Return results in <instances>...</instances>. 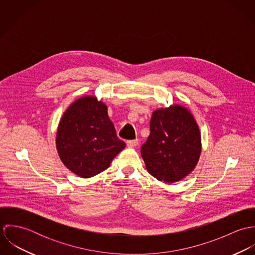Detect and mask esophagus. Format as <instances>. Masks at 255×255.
<instances>
[{
  "label": "esophagus",
  "mask_w": 255,
  "mask_h": 255,
  "mask_svg": "<svg viewBox=\"0 0 255 255\" xmlns=\"http://www.w3.org/2000/svg\"><path fill=\"white\" fill-rule=\"evenodd\" d=\"M138 144V139H133V140H128L127 145L128 147H134Z\"/></svg>",
  "instance_id": "esophagus-1"
}]
</instances>
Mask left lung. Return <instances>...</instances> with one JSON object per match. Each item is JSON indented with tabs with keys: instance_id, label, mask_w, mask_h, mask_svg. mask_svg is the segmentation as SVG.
Segmentation results:
<instances>
[{
	"instance_id": "left-lung-1",
	"label": "left lung",
	"mask_w": 255,
	"mask_h": 255,
	"mask_svg": "<svg viewBox=\"0 0 255 255\" xmlns=\"http://www.w3.org/2000/svg\"><path fill=\"white\" fill-rule=\"evenodd\" d=\"M200 152V131L188 110L175 105L153 112L150 134L141 146L150 175L162 182L181 181L194 169Z\"/></svg>"
}]
</instances>
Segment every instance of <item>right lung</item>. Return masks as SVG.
Returning a JSON list of instances; mask_svg holds the SVG:
<instances>
[{"label":"right lung","instance_id":"1","mask_svg":"<svg viewBox=\"0 0 255 255\" xmlns=\"http://www.w3.org/2000/svg\"><path fill=\"white\" fill-rule=\"evenodd\" d=\"M56 144L65 166L81 178L105 171L126 147L117 136L106 105L93 96L76 100L65 112Z\"/></svg>","mask_w":255,"mask_h":255}]
</instances>
